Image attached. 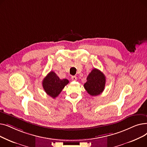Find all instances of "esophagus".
Here are the masks:
<instances>
[{"mask_svg":"<svg viewBox=\"0 0 147 147\" xmlns=\"http://www.w3.org/2000/svg\"><path fill=\"white\" fill-rule=\"evenodd\" d=\"M71 79L73 81H76L77 80V77L74 76H72L71 77Z\"/></svg>","mask_w":147,"mask_h":147,"instance_id":"obj_1","label":"esophagus"}]
</instances>
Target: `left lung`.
<instances>
[{"mask_svg":"<svg viewBox=\"0 0 147 147\" xmlns=\"http://www.w3.org/2000/svg\"><path fill=\"white\" fill-rule=\"evenodd\" d=\"M87 82L84 84V88L92 96H97L104 91L105 86L104 74L96 68H94L87 77Z\"/></svg>","mask_w":147,"mask_h":147,"instance_id":"1","label":"left lung"}]
</instances>
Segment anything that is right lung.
<instances>
[{"label": "right lung", "instance_id": "right-lung-1", "mask_svg": "<svg viewBox=\"0 0 147 147\" xmlns=\"http://www.w3.org/2000/svg\"><path fill=\"white\" fill-rule=\"evenodd\" d=\"M68 83L69 81L67 79H60L55 73L51 71L44 78L42 85L46 93L55 98L59 95Z\"/></svg>", "mask_w": 147, "mask_h": 147}]
</instances>
